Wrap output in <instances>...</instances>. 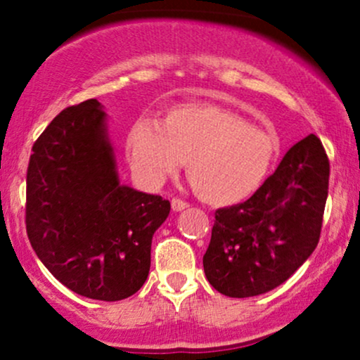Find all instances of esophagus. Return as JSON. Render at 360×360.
<instances>
[{"label": "esophagus", "instance_id": "esophagus-1", "mask_svg": "<svg viewBox=\"0 0 360 360\" xmlns=\"http://www.w3.org/2000/svg\"><path fill=\"white\" fill-rule=\"evenodd\" d=\"M171 206H172V212H183V210L189 208V205L186 203V201L177 200V198H174V200L171 201Z\"/></svg>", "mask_w": 360, "mask_h": 360}]
</instances>
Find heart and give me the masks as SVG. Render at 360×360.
I'll use <instances>...</instances> for the list:
<instances>
[{
	"instance_id": "heart-1",
	"label": "heart",
	"mask_w": 360,
	"mask_h": 360,
	"mask_svg": "<svg viewBox=\"0 0 360 360\" xmlns=\"http://www.w3.org/2000/svg\"><path fill=\"white\" fill-rule=\"evenodd\" d=\"M128 162L143 183L160 186L186 162L194 191L206 203L232 206L267 183L279 139L240 115L206 103L177 105L159 122L139 118L128 128Z\"/></svg>"
}]
</instances>
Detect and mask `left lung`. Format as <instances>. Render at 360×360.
Here are the masks:
<instances>
[{"label":"left lung","mask_w":360,"mask_h":360,"mask_svg":"<svg viewBox=\"0 0 360 360\" xmlns=\"http://www.w3.org/2000/svg\"><path fill=\"white\" fill-rule=\"evenodd\" d=\"M330 164L316 135L295 143L259 193L220 208L203 269L230 298L272 291L307 262L320 238Z\"/></svg>","instance_id":"left-lung-1"}]
</instances>
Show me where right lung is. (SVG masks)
<instances>
[{"instance_id":"obj_1","label":"right lung","mask_w":360,"mask_h":360,"mask_svg":"<svg viewBox=\"0 0 360 360\" xmlns=\"http://www.w3.org/2000/svg\"><path fill=\"white\" fill-rule=\"evenodd\" d=\"M27 172V233L59 283L89 300L135 295L171 203L122 183L98 100L69 106L35 142Z\"/></svg>"}]
</instances>
